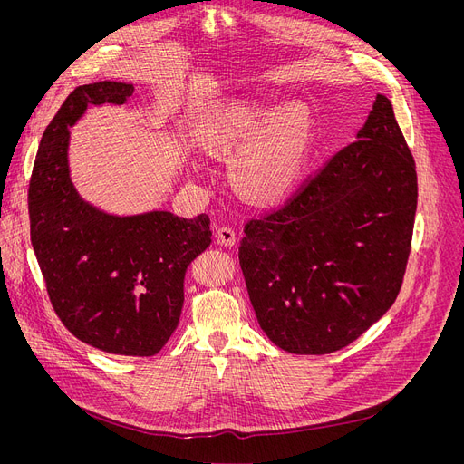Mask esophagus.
<instances>
[{"mask_svg": "<svg viewBox=\"0 0 464 464\" xmlns=\"http://www.w3.org/2000/svg\"><path fill=\"white\" fill-rule=\"evenodd\" d=\"M216 238H218L219 245H224V246H233L235 242H237V233H235V229H233V227H229V226H222V227L218 229Z\"/></svg>", "mask_w": 464, "mask_h": 464, "instance_id": "esophagus-1", "label": "esophagus"}]
</instances>
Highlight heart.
I'll return each instance as SVG.
<instances>
[{
  "label": "heart",
  "mask_w": 464,
  "mask_h": 464,
  "mask_svg": "<svg viewBox=\"0 0 464 464\" xmlns=\"http://www.w3.org/2000/svg\"><path fill=\"white\" fill-rule=\"evenodd\" d=\"M312 139L306 105L289 102L278 109L256 100H238L219 109L208 126L207 149L233 156L229 177L242 198L271 205L295 188Z\"/></svg>",
  "instance_id": "heart-1"
}]
</instances>
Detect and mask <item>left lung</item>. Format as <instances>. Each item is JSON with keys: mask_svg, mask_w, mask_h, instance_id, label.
I'll return each instance as SVG.
<instances>
[{"mask_svg": "<svg viewBox=\"0 0 464 464\" xmlns=\"http://www.w3.org/2000/svg\"><path fill=\"white\" fill-rule=\"evenodd\" d=\"M416 208V161L376 95L357 140L245 226L238 261L265 334L299 355L352 344L399 295Z\"/></svg>", "mask_w": 464, "mask_h": 464, "instance_id": "8db88e82", "label": "left lung"}]
</instances>
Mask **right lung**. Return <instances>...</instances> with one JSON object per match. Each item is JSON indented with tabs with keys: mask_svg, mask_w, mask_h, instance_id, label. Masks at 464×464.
Returning <instances> with one entry per match:
<instances>
[{
	"mask_svg": "<svg viewBox=\"0 0 464 464\" xmlns=\"http://www.w3.org/2000/svg\"><path fill=\"white\" fill-rule=\"evenodd\" d=\"M131 93V84L105 81L65 97L39 144L28 210L34 252L62 324L97 350L150 357L179 325L186 269L208 248L212 231L207 214L109 216L72 188L67 126L88 105H121Z\"/></svg>",
	"mask_w": 464,
	"mask_h": 464,
	"instance_id": "add662e5",
	"label": "right lung"
}]
</instances>
